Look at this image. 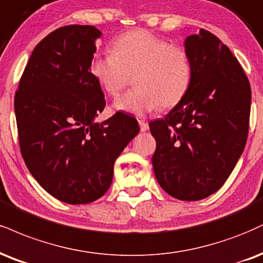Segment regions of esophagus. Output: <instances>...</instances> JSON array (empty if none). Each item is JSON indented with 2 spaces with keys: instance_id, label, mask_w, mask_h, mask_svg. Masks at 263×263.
I'll return each instance as SVG.
<instances>
[{
  "instance_id": "obj_1",
  "label": "esophagus",
  "mask_w": 263,
  "mask_h": 263,
  "mask_svg": "<svg viewBox=\"0 0 263 263\" xmlns=\"http://www.w3.org/2000/svg\"><path fill=\"white\" fill-rule=\"evenodd\" d=\"M138 123H140L141 132H145L148 128H149V125H148V122L144 121V120H138Z\"/></svg>"
}]
</instances>
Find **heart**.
Wrapping results in <instances>:
<instances>
[{"mask_svg":"<svg viewBox=\"0 0 263 263\" xmlns=\"http://www.w3.org/2000/svg\"><path fill=\"white\" fill-rule=\"evenodd\" d=\"M90 74L107 96L115 98L135 76V89L114 103V109L142 116L172 109L187 96L192 83L189 52L143 29L129 30L114 40L111 52L96 56Z\"/></svg>","mask_w":263,"mask_h":263,"instance_id":"1","label":"heart"}]
</instances>
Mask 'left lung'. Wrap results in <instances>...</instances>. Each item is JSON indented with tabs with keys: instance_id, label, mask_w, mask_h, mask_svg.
Masks as SVG:
<instances>
[{
	"instance_id": "1",
	"label": "left lung",
	"mask_w": 263,
	"mask_h": 263,
	"mask_svg": "<svg viewBox=\"0 0 263 263\" xmlns=\"http://www.w3.org/2000/svg\"><path fill=\"white\" fill-rule=\"evenodd\" d=\"M192 83L163 119L149 122L157 181L181 201H198L227 181L245 148L251 88L229 47L211 31L186 37Z\"/></svg>"
}]
</instances>
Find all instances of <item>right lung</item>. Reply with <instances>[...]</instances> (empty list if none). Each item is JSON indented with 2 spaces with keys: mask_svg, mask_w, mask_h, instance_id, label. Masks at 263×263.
<instances>
[{
  "mask_svg": "<svg viewBox=\"0 0 263 263\" xmlns=\"http://www.w3.org/2000/svg\"><path fill=\"white\" fill-rule=\"evenodd\" d=\"M93 25H66L44 37L25 66L15 91L21 153L39 185L58 200L85 204L109 190L114 164L140 132L123 112L103 122L101 87L90 74Z\"/></svg>",
  "mask_w": 263,
  "mask_h": 263,
  "instance_id": "1",
  "label": "right lung"
}]
</instances>
